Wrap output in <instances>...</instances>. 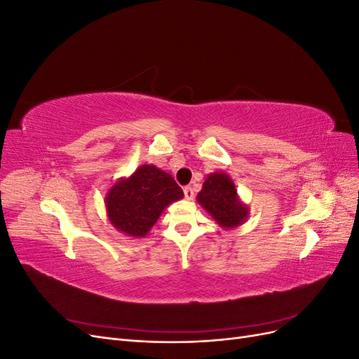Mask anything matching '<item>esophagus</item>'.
<instances>
[{
	"mask_svg": "<svg viewBox=\"0 0 359 359\" xmlns=\"http://www.w3.org/2000/svg\"><path fill=\"white\" fill-rule=\"evenodd\" d=\"M184 196H186L187 201H191V199L194 198V190H193L190 186L184 187Z\"/></svg>",
	"mask_w": 359,
	"mask_h": 359,
	"instance_id": "34e87169",
	"label": "esophagus"
}]
</instances>
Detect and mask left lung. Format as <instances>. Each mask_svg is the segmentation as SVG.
<instances>
[{
	"instance_id": "left-lung-1",
	"label": "left lung",
	"mask_w": 359,
	"mask_h": 359,
	"mask_svg": "<svg viewBox=\"0 0 359 359\" xmlns=\"http://www.w3.org/2000/svg\"><path fill=\"white\" fill-rule=\"evenodd\" d=\"M198 203L226 231L241 226L250 214L248 205L238 194L233 180L226 172H212L205 178Z\"/></svg>"
}]
</instances>
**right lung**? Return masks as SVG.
Masks as SVG:
<instances>
[{
    "label": "right lung",
    "mask_w": 359,
    "mask_h": 359,
    "mask_svg": "<svg viewBox=\"0 0 359 359\" xmlns=\"http://www.w3.org/2000/svg\"><path fill=\"white\" fill-rule=\"evenodd\" d=\"M184 198L168 172L154 165L139 166L130 177L115 181L104 198L106 214L118 232L145 238L172 202Z\"/></svg>",
    "instance_id": "obj_1"
}]
</instances>
